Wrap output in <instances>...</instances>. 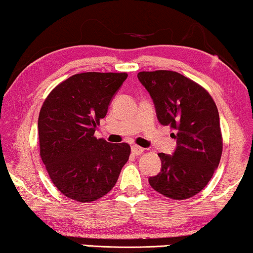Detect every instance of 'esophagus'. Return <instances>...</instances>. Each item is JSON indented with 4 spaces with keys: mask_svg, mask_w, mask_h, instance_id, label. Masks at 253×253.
I'll list each match as a JSON object with an SVG mask.
<instances>
[{
    "mask_svg": "<svg viewBox=\"0 0 253 253\" xmlns=\"http://www.w3.org/2000/svg\"><path fill=\"white\" fill-rule=\"evenodd\" d=\"M143 151H144L143 148L138 147V145H131V152H133V155L138 156V155L143 154Z\"/></svg>",
    "mask_w": 253,
    "mask_h": 253,
    "instance_id": "34e87169",
    "label": "esophagus"
}]
</instances>
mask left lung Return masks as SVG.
<instances>
[{"mask_svg":"<svg viewBox=\"0 0 253 253\" xmlns=\"http://www.w3.org/2000/svg\"><path fill=\"white\" fill-rule=\"evenodd\" d=\"M137 78L154 99L159 123L176 133H172L177 144L174 155L158 154L162 170L149 183L170 199L193 197L206 187L221 158L215 103L204 87L174 71H143Z\"/></svg>","mask_w":253,"mask_h":253,"instance_id":"obj_1","label":"left lung"}]
</instances>
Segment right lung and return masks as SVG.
I'll return each instance as SVG.
<instances>
[{"instance_id": "right-lung-1", "label": "right lung", "mask_w": 253, "mask_h": 253, "mask_svg": "<svg viewBox=\"0 0 253 253\" xmlns=\"http://www.w3.org/2000/svg\"><path fill=\"white\" fill-rule=\"evenodd\" d=\"M128 74L84 72L67 78L44 99L38 122L40 156L54 186L89 203L115 187L130 155L128 143L95 137V128Z\"/></svg>"}]
</instances>
